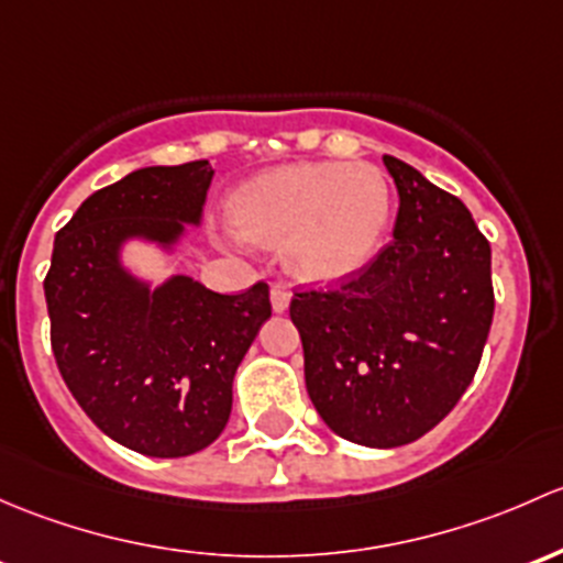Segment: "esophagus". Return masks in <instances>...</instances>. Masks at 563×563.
<instances>
[{
	"mask_svg": "<svg viewBox=\"0 0 563 563\" xmlns=\"http://www.w3.org/2000/svg\"><path fill=\"white\" fill-rule=\"evenodd\" d=\"M289 298H292V292H289L284 284H274V287H271V303H274V311H287Z\"/></svg>",
	"mask_w": 563,
	"mask_h": 563,
	"instance_id": "1",
	"label": "esophagus"
}]
</instances>
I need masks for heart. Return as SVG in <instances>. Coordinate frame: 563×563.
<instances>
[{"label":"heart","mask_w":563,"mask_h":563,"mask_svg":"<svg viewBox=\"0 0 563 563\" xmlns=\"http://www.w3.org/2000/svg\"><path fill=\"white\" fill-rule=\"evenodd\" d=\"M393 192L366 162H295L263 170L230 197V219L249 241L284 243V263L306 282H339L374 260Z\"/></svg>","instance_id":"1"}]
</instances>
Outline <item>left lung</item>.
I'll use <instances>...</instances> for the list:
<instances>
[{"label": "left lung", "mask_w": 563, "mask_h": 563, "mask_svg": "<svg viewBox=\"0 0 563 563\" xmlns=\"http://www.w3.org/2000/svg\"><path fill=\"white\" fill-rule=\"evenodd\" d=\"M398 187L393 241L339 287L300 289L311 404L333 433L401 448L453 411L477 374L490 322V243L455 195L385 156Z\"/></svg>", "instance_id": "left-lung-1"}]
</instances>
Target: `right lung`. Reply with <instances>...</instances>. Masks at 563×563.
Returning a JSON list of instances; mask_svg holds the SVG:
<instances>
[{
    "label": "right lung",
    "instance_id": "right-lung-1",
    "mask_svg": "<svg viewBox=\"0 0 563 563\" xmlns=\"http://www.w3.org/2000/svg\"><path fill=\"white\" fill-rule=\"evenodd\" d=\"M211 178L197 159L97 189L56 233L43 282L73 398L113 442L152 457L192 455L224 431L235 368L271 317L265 282L222 295L176 276L152 292L119 265L121 241L173 243L197 222Z\"/></svg>",
    "mask_w": 563,
    "mask_h": 563
}]
</instances>
